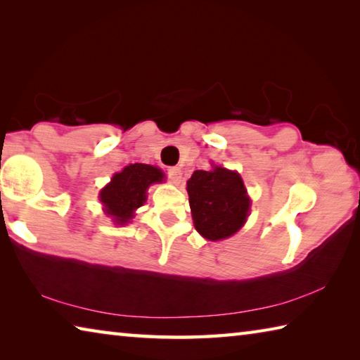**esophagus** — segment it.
Listing matches in <instances>:
<instances>
[{
	"label": "esophagus",
	"instance_id": "esophagus-1",
	"mask_svg": "<svg viewBox=\"0 0 360 360\" xmlns=\"http://www.w3.org/2000/svg\"><path fill=\"white\" fill-rule=\"evenodd\" d=\"M167 174H168V179L172 181L173 184H179V181H181V169L178 167L168 168Z\"/></svg>",
	"mask_w": 360,
	"mask_h": 360
}]
</instances>
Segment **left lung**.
<instances>
[{"label":"left lung","instance_id":"1","mask_svg":"<svg viewBox=\"0 0 360 360\" xmlns=\"http://www.w3.org/2000/svg\"><path fill=\"white\" fill-rule=\"evenodd\" d=\"M195 229L203 238L219 241L236 233L249 216V198L241 176L222 167L197 169L187 181Z\"/></svg>","mask_w":360,"mask_h":360}]
</instances>
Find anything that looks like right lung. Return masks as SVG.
<instances>
[{
    "instance_id": "1",
    "label": "right lung",
    "mask_w": 360,
    "mask_h": 360,
    "mask_svg": "<svg viewBox=\"0 0 360 360\" xmlns=\"http://www.w3.org/2000/svg\"><path fill=\"white\" fill-rule=\"evenodd\" d=\"M163 178L165 174L160 168L146 163H130L101 188L100 202L105 206V212L117 225L129 224L135 217V211L148 200L146 193L149 186L162 182Z\"/></svg>"
}]
</instances>
